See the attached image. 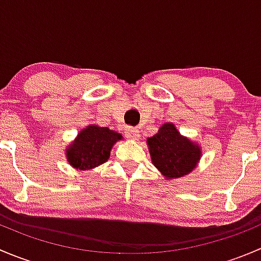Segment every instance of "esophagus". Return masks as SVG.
Segmentation results:
<instances>
[{
  "label": "esophagus",
  "mask_w": 261,
  "mask_h": 261,
  "mask_svg": "<svg viewBox=\"0 0 261 261\" xmlns=\"http://www.w3.org/2000/svg\"><path fill=\"white\" fill-rule=\"evenodd\" d=\"M125 134H126V136H127L128 139H131V140H138L139 136H140V135H139V131L136 130V128H134V127L126 128Z\"/></svg>",
  "instance_id": "obj_1"
}]
</instances>
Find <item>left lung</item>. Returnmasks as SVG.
Instances as JSON below:
<instances>
[{
  "label": "left lung",
  "mask_w": 261,
  "mask_h": 261,
  "mask_svg": "<svg viewBox=\"0 0 261 261\" xmlns=\"http://www.w3.org/2000/svg\"><path fill=\"white\" fill-rule=\"evenodd\" d=\"M152 164L168 179L189 174L202 155L201 147L181 136L173 123L167 122L151 138H147Z\"/></svg>",
  "instance_id": "1"
}]
</instances>
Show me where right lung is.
<instances>
[{"label": "right lung", "mask_w": 261, "mask_h": 261, "mask_svg": "<svg viewBox=\"0 0 261 261\" xmlns=\"http://www.w3.org/2000/svg\"><path fill=\"white\" fill-rule=\"evenodd\" d=\"M118 140H122V135L109 127L87 126L68 146V163L75 169H93L109 160L112 146Z\"/></svg>", "instance_id": "add662e5"}]
</instances>
